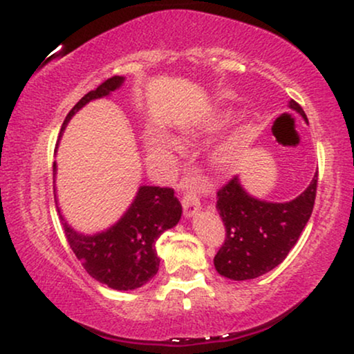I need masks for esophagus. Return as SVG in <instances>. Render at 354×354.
I'll return each mask as SVG.
<instances>
[{
	"label": "esophagus",
	"instance_id": "1",
	"mask_svg": "<svg viewBox=\"0 0 354 354\" xmlns=\"http://www.w3.org/2000/svg\"><path fill=\"white\" fill-rule=\"evenodd\" d=\"M182 206H183V214L187 217H192L195 212L200 209V200L193 192H185L182 196Z\"/></svg>",
	"mask_w": 354,
	"mask_h": 354
}]
</instances>
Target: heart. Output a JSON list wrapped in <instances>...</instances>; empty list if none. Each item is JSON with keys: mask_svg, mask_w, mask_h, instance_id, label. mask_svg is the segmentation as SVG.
Wrapping results in <instances>:
<instances>
[{"mask_svg": "<svg viewBox=\"0 0 354 354\" xmlns=\"http://www.w3.org/2000/svg\"><path fill=\"white\" fill-rule=\"evenodd\" d=\"M225 122H227V118H224V115H219V118H216L214 120H211L209 124L205 125L203 133L216 132V130L224 127ZM195 135H198V133L188 132V133H185V138H192V137H195ZM239 143H240L239 137H232L227 140V142L221 143L219 147H216L214 149H212V153L209 156L211 162L217 167L227 166V164L230 162V159L234 158L236 148H239ZM148 147H149V151H153L156 154H162V156H172V154H177L182 149V145L178 143L176 138L171 137V135H167V133H162V132L149 133Z\"/></svg>", "mask_w": 354, "mask_h": 354, "instance_id": "obj_1", "label": "heart"}]
</instances>
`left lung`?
I'll return each instance as SVG.
<instances>
[{
	"label": "left lung",
	"mask_w": 354,
	"mask_h": 354,
	"mask_svg": "<svg viewBox=\"0 0 354 354\" xmlns=\"http://www.w3.org/2000/svg\"><path fill=\"white\" fill-rule=\"evenodd\" d=\"M290 108L306 114L297 101ZM317 190V174L301 195L288 203L253 198L232 177L217 192V211L225 225V240L214 256L216 270L232 280L256 279L282 263L311 217Z\"/></svg>",
	"instance_id": "left-lung-1"
}]
</instances>
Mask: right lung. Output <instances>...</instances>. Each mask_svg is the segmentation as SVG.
Returning <instances> with one entry per match:
<instances>
[{
    "label": "right lung",
    "instance_id": "add662e5",
    "mask_svg": "<svg viewBox=\"0 0 354 354\" xmlns=\"http://www.w3.org/2000/svg\"><path fill=\"white\" fill-rule=\"evenodd\" d=\"M122 84L124 77L114 75L88 91L66 115L61 133L77 111L91 100L108 96ZM55 177L56 162H53V182ZM57 212L66 239L86 272L109 288L135 290L156 275L159 269L156 240L164 230L177 225L182 216V205L174 196L172 188L143 185L138 188L133 203L118 224L95 235L75 232L62 217L59 207Z\"/></svg>",
    "mask_w": 354,
    "mask_h": 354
}]
</instances>
